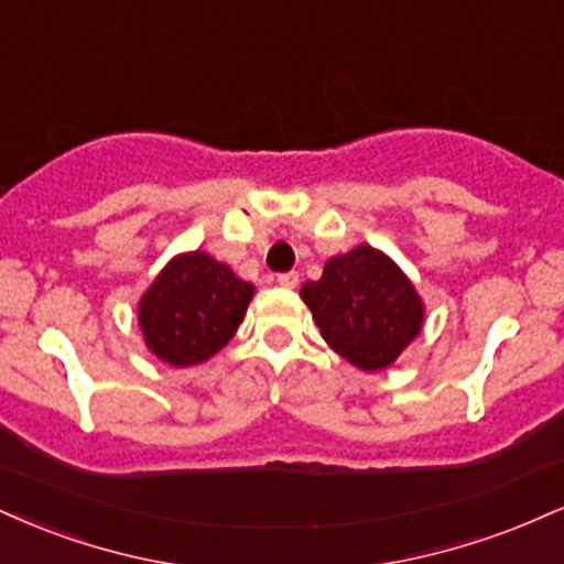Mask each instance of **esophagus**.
Wrapping results in <instances>:
<instances>
[{"instance_id": "1", "label": "esophagus", "mask_w": 564, "mask_h": 564, "mask_svg": "<svg viewBox=\"0 0 564 564\" xmlns=\"http://www.w3.org/2000/svg\"><path fill=\"white\" fill-rule=\"evenodd\" d=\"M278 283H281L283 289H294L296 283H300V273H296V270H289V273H281V275H278Z\"/></svg>"}]
</instances>
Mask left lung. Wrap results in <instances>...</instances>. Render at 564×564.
Listing matches in <instances>:
<instances>
[{"label":"left lung","mask_w":564,"mask_h":564,"mask_svg":"<svg viewBox=\"0 0 564 564\" xmlns=\"http://www.w3.org/2000/svg\"><path fill=\"white\" fill-rule=\"evenodd\" d=\"M330 349L362 370H383L420 334L423 302L402 270L362 247L325 262L321 281L302 286Z\"/></svg>","instance_id":"obj_1"}]
</instances>
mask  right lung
<instances>
[{
    "label": "right lung",
    "instance_id": "right-lung-1",
    "mask_svg": "<svg viewBox=\"0 0 564 564\" xmlns=\"http://www.w3.org/2000/svg\"><path fill=\"white\" fill-rule=\"evenodd\" d=\"M252 294V283L205 252L175 257L139 304L147 347L175 368L205 362L234 338Z\"/></svg>",
    "mask_w": 564,
    "mask_h": 564
}]
</instances>
